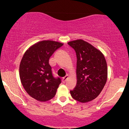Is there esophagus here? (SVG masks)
<instances>
[{
	"mask_svg": "<svg viewBox=\"0 0 129 129\" xmlns=\"http://www.w3.org/2000/svg\"><path fill=\"white\" fill-rule=\"evenodd\" d=\"M69 75H67L66 76H64L63 77V78H62V82H63V83H65V82H66V81H67V80L68 79V78H69Z\"/></svg>",
	"mask_w": 129,
	"mask_h": 129,
	"instance_id": "1",
	"label": "esophagus"
}]
</instances>
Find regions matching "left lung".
I'll use <instances>...</instances> for the list:
<instances>
[{
  "mask_svg": "<svg viewBox=\"0 0 129 129\" xmlns=\"http://www.w3.org/2000/svg\"><path fill=\"white\" fill-rule=\"evenodd\" d=\"M68 44L75 50L77 57V83L70 94L81 103L89 102L100 94L106 83L107 62L103 53L83 40Z\"/></svg>",
  "mask_w": 129,
  "mask_h": 129,
  "instance_id": "left-lung-1",
  "label": "left lung"
}]
</instances>
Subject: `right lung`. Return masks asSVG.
<instances>
[{
    "label": "right lung",
    "instance_id": "obj_1",
    "mask_svg": "<svg viewBox=\"0 0 129 129\" xmlns=\"http://www.w3.org/2000/svg\"><path fill=\"white\" fill-rule=\"evenodd\" d=\"M62 43L43 41L35 44L25 53L19 67L22 84L29 95L45 102L55 96L61 79L53 76L49 59Z\"/></svg>",
    "mask_w": 129,
    "mask_h": 129
}]
</instances>
